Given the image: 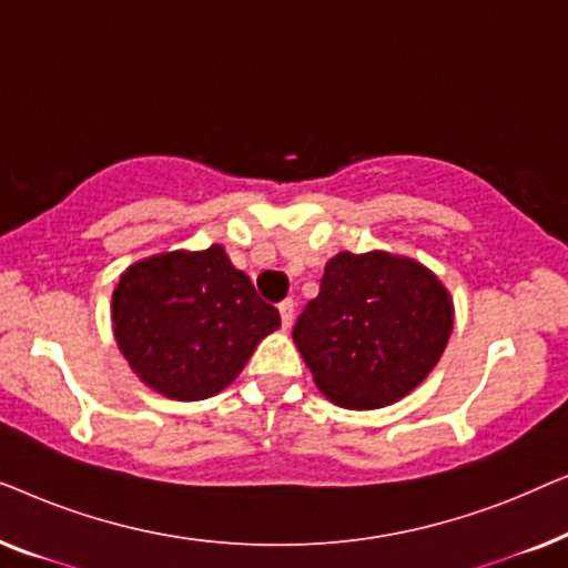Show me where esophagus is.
<instances>
[{
	"instance_id": "esophagus-1",
	"label": "esophagus",
	"mask_w": 568,
	"mask_h": 568,
	"mask_svg": "<svg viewBox=\"0 0 568 568\" xmlns=\"http://www.w3.org/2000/svg\"><path fill=\"white\" fill-rule=\"evenodd\" d=\"M278 317H282V328H290L294 321V302L292 300H284L282 305H278Z\"/></svg>"
}]
</instances>
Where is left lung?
<instances>
[{"label":"left lung","mask_w":568,"mask_h":568,"mask_svg":"<svg viewBox=\"0 0 568 568\" xmlns=\"http://www.w3.org/2000/svg\"><path fill=\"white\" fill-rule=\"evenodd\" d=\"M455 325L447 286L414 258L336 253L294 344L325 398L341 408L390 406L437 367Z\"/></svg>","instance_id":"obj_1"}]
</instances>
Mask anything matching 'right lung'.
Listing matches in <instances>:
<instances>
[{
    "label": "right lung",
    "instance_id": "1",
    "mask_svg": "<svg viewBox=\"0 0 568 568\" xmlns=\"http://www.w3.org/2000/svg\"><path fill=\"white\" fill-rule=\"evenodd\" d=\"M111 321L131 372L173 400L222 393L278 328L276 310L222 245L131 263L113 290Z\"/></svg>",
    "mask_w": 568,
    "mask_h": 568
}]
</instances>
